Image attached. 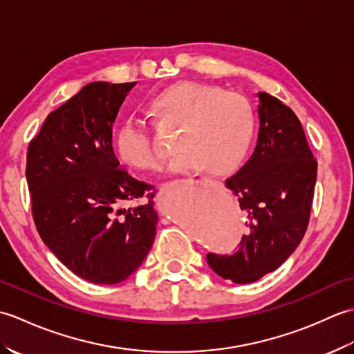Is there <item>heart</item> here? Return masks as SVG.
Returning a JSON list of instances; mask_svg holds the SVG:
<instances>
[{
    "mask_svg": "<svg viewBox=\"0 0 354 354\" xmlns=\"http://www.w3.org/2000/svg\"><path fill=\"white\" fill-rule=\"evenodd\" d=\"M150 108L161 122L179 127L178 150L167 164L170 173H192L204 167L213 175L228 173L242 162L254 138L252 103L219 86L181 82L158 93ZM115 149L123 162L142 170L158 167L162 160L152 127L135 114L120 124Z\"/></svg>",
    "mask_w": 354,
    "mask_h": 354,
    "instance_id": "obj_1",
    "label": "heart"
}]
</instances>
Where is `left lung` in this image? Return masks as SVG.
Listing matches in <instances>:
<instances>
[{
    "instance_id": "1",
    "label": "left lung",
    "mask_w": 354,
    "mask_h": 354,
    "mask_svg": "<svg viewBox=\"0 0 354 354\" xmlns=\"http://www.w3.org/2000/svg\"><path fill=\"white\" fill-rule=\"evenodd\" d=\"M260 129L250 160L225 181L245 213L248 234L231 255L207 254L217 275L246 284L288 260L309 225L318 162L293 111L259 93Z\"/></svg>"
}]
</instances>
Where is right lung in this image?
Segmentation results:
<instances>
[{"label":"right lung","mask_w":354,"mask_h":354,"mask_svg":"<svg viewBox=\"0 0 354 354\" xmlns=\"http://www.w3.org/2000/svg\"><path fill=\"white\" fill-rule=\"evenodd\" d=\"M135 85L88 84L48 114L27 150L37 232L71 272L94 284L132 275L156 232L153 187L120 169L112 149V124ZM142 197L145 205L122 208Z\"/></svg>","instance_id":"obj_1"}]
</instances>
